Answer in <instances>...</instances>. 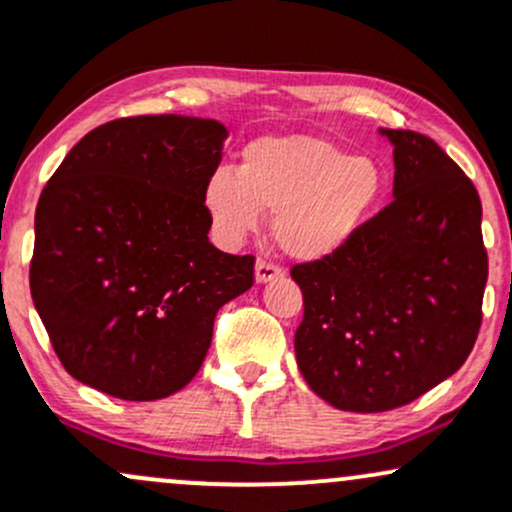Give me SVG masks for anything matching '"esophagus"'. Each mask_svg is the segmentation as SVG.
Listing matches in <instances>:
<instances>
[{"label": "esophagus", "instance_id": "obj_1", "mask_svg": "<svg viewBox=\"0 0 512 512\" xmlns=\"http://www.w3.org/2000/svg\"><path fill=\"white\" fill-rule=\"evenodd\" d=\"M282 277H284L282 267L274 265V262H269V260H257V265H255L257 284H267V282H274V279H282Z\"/></svg>", "mask_w": 512, "mask_h": 512}]
</instances>
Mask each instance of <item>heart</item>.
<instances>
[{
  "instance_id": "heart-1",
  "label": "heart",
  "mask_w": 512,
  "mask_h": 512,
  "mask_svg": "<svg viewBox=\"0 0 512 512\" xmlns=\"http://www.w3.org/2000/svg\"><path fill=\"white\" fill-rule=\"evenodd\" d=\"M381 192L384 172L372 157L347 155L325 138L282 136L247 145L238 172L213 170L201 199L226 245L274 213V238L286 255L320 260L350 243Z\"/></svg>"
}]
</instances>
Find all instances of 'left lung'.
Wrapping results in <instances>:
<instances>
[{
  "instance_id": "8db88e82",
  "label": "left lung",
  "mask_w": 512,
  "mask_h": 512,
  "mask_svg": "<svg viewBox=\"0 0 512 512\" xmlns=\"http://www.w3.org/2000/svg\"><path fill=\"white\" fill-rule=\"evenodd\" d=\"M393 201L333 255L291 267L296 362L340 411L406 406L452 376L481 328L488 255L481 199L435 140L384 128Z\"/></svg>"
}]
</instances>
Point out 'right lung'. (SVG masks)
<instances>
[{"label":"right lung","instance_id":"right-lung-1","mask_svg":"<svg viewBox=\"0 0 512 512\" xmlns=\"http://www.w3.org/2000/svg\"><path fill=\"white\" fill-rule=\"evenodd\" d=\"M228 131L194 116H128L60 162L36 209L31 296L67 374L123 401L184 389L218 308L255 257L209 243L204 184Z\"/></svg>","mask_w":512,"mask_h":512}]
</instances>
